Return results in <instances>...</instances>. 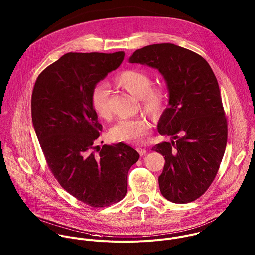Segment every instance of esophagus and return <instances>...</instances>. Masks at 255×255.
Here are the masks:
<instances>
[{
    "instance_id": "1",
    "label": "esophagus",
    "mask_w": 255,
    "mask_h": 255,
    "mask_svg": "<svg viewBox=\"0 0 255 255\" xmlns=\"http://www.w3.org/2000/svg\"><path fill=\"white\" fill-rule=\"evenodd\" d=\"M137 151H138V153H139L141 156H143V155H145V154L147 153V150H146L145 148H142V147H138V148H137Z\"/></svg>"
}]
</instances>
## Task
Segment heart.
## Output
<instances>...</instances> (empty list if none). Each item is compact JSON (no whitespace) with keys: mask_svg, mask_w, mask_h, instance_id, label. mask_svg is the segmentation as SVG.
Wrapping results in <instances>:
<instances>
[{"mask_svg":"<svg viewBox=\"0 0 255 255\" xmlns=\"http://www.w3.org/2000/svg\"><path fill=\"white\" fill-rule=\"evenodd\" d=\"M114 81L127 92L141 99L143 109L152 118L156 119L161 115L165 104V91L161 86H152V78L148 73L137 69H127L120 72ZM109 95V87L105 82L96 83L91 91V103L95 112L106 120L112 116ZM150 128V122L144 117L123 119L112 127L110 136L115 141L140 143Z\"/></svg>","mask_w":255,"mask_h":255,"instance_id":"heart-1","label":"heart"}]
</instances>
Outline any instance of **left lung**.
<instances>
[{"label": "left lung", "mask_w": 255, "mask_h": 255, "mask_svg": "<svg viewBox=\"0 0 255 255\" xmlns=\"http://www.w3.org/2000/svg\"><path fill=\"white\" fill-rule=\"evenodd\" d=\"M129 62L158 69L167 83L169 106L158 132L171 142L152 148L165 156L159 187L168 201L191 203L213 183L227 147L228 122L217 77L203 56L173 43L137 49Z\"/></svg>", "instance_id": "left-lung-1"}]
</instances>
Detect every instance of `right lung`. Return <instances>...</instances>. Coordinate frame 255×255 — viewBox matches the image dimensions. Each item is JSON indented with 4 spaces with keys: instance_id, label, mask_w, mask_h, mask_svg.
<instances>
[{
    "instance_id": "obj_1",
    "label": "right lung",
    "mask_w": 255,
    "mask_h": 255,
    "mask_svg": "<svg viewBox=\"0 0 255 255\" xmlns=\"http://www.w3.org/2000/svg\"><path fill=\"white\" fill-rule=\"evenodd\" d=\"M124 55L65 53L37 76L31 94L32 124L48 168L67 193L93 208L125 197L128 172L140 157L122 142L94 146L102 125L91 91Z\"/></svg>"
}]
</instances>
